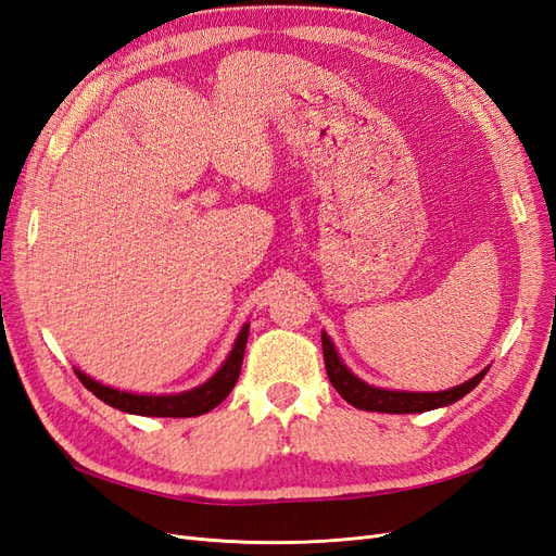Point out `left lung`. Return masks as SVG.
Instances as JSON below:
<instances>
[{
	"instance_id": "1",
	"label": "left lung",
	"mask_w": 556,
	"mask_h": 556,
	"mask_svg": "<svg viewBox=\"0 0 556 556\" xmlns=\"http://www.w3.org/2000/svg\"><path fill=\"white\" fill-rule=\"evenodd\" d=\"M323 350H325L327 376L333 384V390L339 392L350 406H355L359 410H371V413L403 415V413H427V410L450 406V403L459 401L470 390H476L480 380L486 376V371H490V366H486L478 376L457 387H450V390H443V392H401V390H387V387L368 384L352 374L345 366V362L341 359L339 350H336L327 331H323Z\"/></svg>"
}]
</instances>
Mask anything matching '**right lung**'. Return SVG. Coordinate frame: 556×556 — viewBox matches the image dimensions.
<instances>
[{"instance_id":"1","label":"right lung","mask_w":556,"mask_h":556,"mask_svg":"<svg viewBox=\"0 0 556 556\" xmlns=\"http://www.w3.org/2000/svg\"><path fill=\"white\" fill-rule=\"evenodd\" d=\"M248 331L250 323H245L237 336V341L231 345V352L227 359L220 364V368L206 380L188 392H176V394H137V392H125L115 390L104 382L90 378L83 374L80 368H74L78 380L88 387V390L99 399L109 403V406L131 413V415H146V417H194L213 410L215 406L229 396L233 384L239 380L241 364H243V352L248 343Z\"/></svg>"}]
</instances>
